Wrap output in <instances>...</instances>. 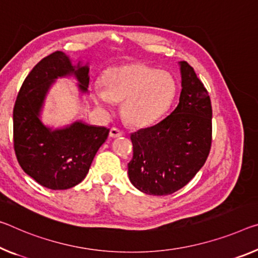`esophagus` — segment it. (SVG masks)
Masks as SVG:
<instances>
[{
	"label": "esophagus",
	"mask_w": 258,
	"mask_h": 258,
	"mask_svg": "<svg viewBox=\"0 0 258 258\" xmlns=\"http://www.w3.org/2000/svg\"><path fill=\"white\" fill-rule=\"evenodd\" d=\"M110 137L111 138H119L122 136V132L120 130H118L116 127H112L111 130H110Z\"/></svg>",
	"instance_id": "1"
}]
</instances>
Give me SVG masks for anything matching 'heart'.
I'll use <instances>...</instances> for the list:
<instances>
[{"label":"heart","instance_id":"1","mask_svg":"<svg viewBox=\"0 0 258 258\" xmlns=\"http://www.w3.org/2000/svg\"><path fill=\"white\" fill-rule=\"evenodd\" d=\"M177 85L169 72L145 64H126L109 69L102 86L94 85L92 95L100 107L122 101L125 119L136 126L158 119L172 103Z\"/></svg>","mask_w":258,"mask_h":258}]
</instances>
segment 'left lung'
<instances>
[{"label": "left lung", "mask_w": 258, "mask_h": 258, "mask_svg": "<svg viewBox=\"0 0 258 258\" xmlns=\"http://www.w3.org/2000/svg\"><path fill=\"white\" fill-rule=\"evenodd\" d=\"M181 93L169 116L131 134V182L149 195H169L186 186L209 156L212 108L209 93L194 69L180 62Z\"/></svg>", "instance_id": "8db88e82"}]
</instances>
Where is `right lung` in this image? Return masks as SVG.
<instances>
[{"mask_svg":"<svg viewBox=\"0 0 258 258\" xmlns=\"http://www.w3.org/2000/svg\"><path fill=\"white\" fill-rule=\"evenodd\" d=\"M88 71V67H72L64 52H52L28 73L15 102L16 157L25 173L49 189H69L83 181L97 150L109 136L107 127L81 121L52 131L39 119L44 96L56 78L75 73L80 91L87 92Z\"/></svg>","mask_w":258,"mask_h":258,"instance_id":"obj_1","label":"right lung"}]
</instances>
